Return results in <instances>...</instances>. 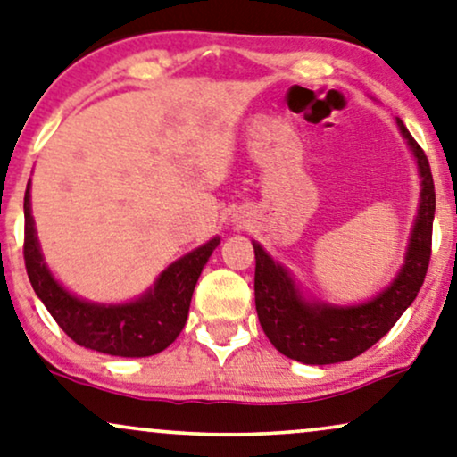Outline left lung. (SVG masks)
<instances>
[{"instance_id": "left-lung-1", "label": "left lung", "mask_w": 457, "mask_h": 457, "mask_svg": "<svg viewBox=\"0 0 457 457\" xmlns=\"http://www.w3.org/2000/svg\"><path fill=\"white\" fill-rule=\"evenodd\" d=\"M396 126L416 159L420 204L405 260L382 292L359 304L345 306L306 298L292 272L275 262L258 241H252L256 253L253 292L260 325L270 345L289 359L306 365H331L354 359L388 334L422 287L430 262L435 182L424 151L401 120H396Z\"/></svg>"}]
</instances>
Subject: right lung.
<instances>
[{
    "label": "right lung",
    "instance_id": "right-lung-1",
    "mask_svg": "<svg viewBox=\"0 0 457 457\" xmlns=\"http://www.w3.org/2000/svg\"><path fill=\"white\" fill-rule=\"evenodd\" d=\"M220 237L195 247L162 270L145 294L120 304H103L71 294L52 275L31 214V180L25 193V264L29 281L64 334L79 346L112 357H151L176 340L188 317L193 289Z\"/></svg>",
    "mask_w": 457,
    "mask_h": 457
}]
</instances>
